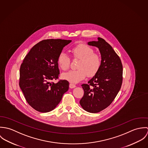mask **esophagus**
I'll list each match as a JSON object with an SVG mask.
<instances>
[{
  "label": "esophagus",
  "instance_id": "esophagus-1",
  "mask_svg": "<svg viewBox=\"0 0 148 148\" xmlns=\"http://www.w3.org/2000/svg\"><path fill=\"white\" fill-rule=\"evenodd\" d=\"M76 87V85L75 84H72V83H71V84H69V88H75Z\"/></svg>",
  "mask_w": 148,
  "mask_h": 148
}]
</instances>
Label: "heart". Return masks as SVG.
<instances>
[{
    "label": "heart",
    "instance_id": "1",
    "mask_svg": "<svg viewBox=\"0 0 148 148\" xmlns=\"http://www.w3.org/2000/svg\"><path fill=\"white\" fill-rule=\"evenodd\" d=\"M71 52L74 58L80 59L77 66L79 69L63 73V79L71 83H77L84 80L86 75L90 77L97 74L101 67V59L99 54L94 52L92 47L80 43L73 47ZM58 64L60 69L67 70L70 66V59L65 53L62 52L58 58Z\"/></svg>",
    "mask_w": 148,
    "mask_h": 148
}]
</instances>
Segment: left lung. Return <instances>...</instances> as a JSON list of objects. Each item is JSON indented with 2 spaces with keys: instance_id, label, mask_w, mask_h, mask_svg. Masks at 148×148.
I'll use <instances>...</instances> for the list:
<instances>
[{
  "instance_id": "1",
  "label": "left lung",
  "mask_w": 148,
  "mask_h": 148,
  "mask_svg": "<svg viewBox=\"0 0 148 148\" xmlns=\"http://www.w3.org/2000/svg\"><path fill=\"white\" fill-rule=\"evenodd\" d=\"M97 39L98 41L89 42L88 44L99 49L101 67L88 84L82 85L84 94L80 101L82 108L90 113H98L110 106L123 83V69L120 57L104 39Z\"/></svg>"
}]
</instances>
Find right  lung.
<instances>
[{"label":"right lung","instance_id":"1","mask_svg":"<svg viewBox=\"0 0 148 148\" xmlns=\"http://www.w3.org/2000/svg\"><path fill=\"white\" fill-rule=\"evenodd\" d=\"M72 40L47 39L35 44L24 58L20 68L19 86L28 104L46 113L54 109L69 89V82L59 78L58 58Z\"/></svg>","mask_w":148,"mask_h":148}]
</instances>
